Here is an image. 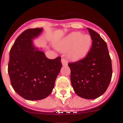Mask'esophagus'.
I'll return each mask as SVG.
<instances>
[{
	"label": "esophagus",
	"mask_w": 123,
	"mask_h": 123,
	"mask_svg": "<svg viewBox=\"0 0 123 123\" xmlns=\"http://www.w3.org/2000/svg\"><path fill=\"white\" fill-rule=\"evenodd\" d=\"M62 65L63 66V67H66V66H67V65H68L67 60L63 58L62 59Z\"/></svg>",
	"instance_id": "obj_1"
}]
</instances>
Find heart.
<instances>
[{
    "instance_id": "1",
    "label": "heart",
    "mask_w": 123,
    "mask_h": 123,
    "mask_svg": "<svg viewBox=\"0 0 123 123\" xmlns=\"http://www.w3.org/2000/svg\"><path fill=\"white\" fill-rule=\"evenodd\" d=\"M92 45V38L90 36L81 32L71 33L57 45V48L61 51H67L68 58L72 60L77 61L82 59L87 55Z\"/></svg>"
}]
</instances>
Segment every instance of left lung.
Instances as JSON below:
<instances>
[{
	"label": "left lung",
	"mask_w": 123,
	"mask_h": 123,
	"mask_svg": "<svg viewBox=\"0 0 123 123\" xmlns=\"http://www.w3.org/2000/svg\"><path fill=\"white\" fill-rule=\"evenodd\" d=\"M92 40L86 57L69 63L72 86L79 97L96 99L106 91L112 77L111 59L106 43L97 32L87 28Z\"/></svg>",
	"instance_id": "8db88e82"
}]
</instances>
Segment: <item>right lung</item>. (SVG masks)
I'll use <instances>...</instances> for the list:
<instances>
[{
    "instance_id": "right-lung-1",
    "label": "right lung",
    "mask_w": 123,
    "mask_h": 123,
    "mask_svg": "<svg viewBox=\"0 0 123 123\" xmlns=\"http://www.w3.org/2000/svg\"><path fill=\"white\" fill-rule=\"evenodd\" d=\"M42 31L38 27L25 30L16 39L9 53L8 74L11 86L27 100H41L49 96L62 67L61 57L48 59L33 45L32 39Z\"/></svg>"
}]
</instances>
